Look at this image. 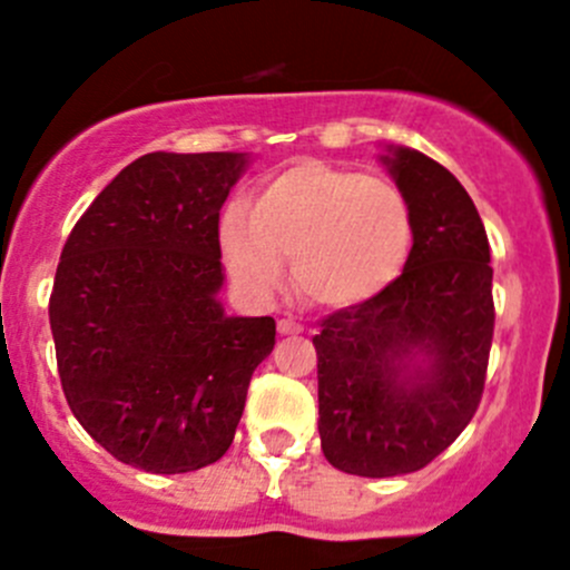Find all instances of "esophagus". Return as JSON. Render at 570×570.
<instances>
[{
  "label": "esophagus",
  "mask_w": 570,
  "mask_h": 570,
  "mask_svg": "<svg viewBox=\"0 0 570 570\" xmlns=\"http://www.w3.org/2000/svg\"><path fill=\"white\" fill-rule=\"evenodd\" d=\"M303 325H297L295 320H278V333L281 336H295V333H301Z\"/></svg>",
  "instance_id": "1"
}]
</instances>
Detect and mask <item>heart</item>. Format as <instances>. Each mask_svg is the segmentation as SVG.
<instances>
[{"label":"heart","instance_id":"b5f03b06","mask_svg":"<svg viewBox=\"0 0 570 570\" xmlns=\"http://www.w3.org/2000/svg\"><path fill=\"white\" fill-rule=\"evenodd\" d=\"M413 243L411 206L392 181L322 159L262 178L248 212H223L220 248L253 301H273L292 258L303 301L353 308L400 278Z\"/></svg>","mask_w":570,"mask_h":570}]
</instances>
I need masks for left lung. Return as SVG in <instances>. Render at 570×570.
Returning a JSON list of instances; mask_svg holds the SVG:
<instances>
[{"label":"left lung","mask_w":570,"mask_h":570,"mask_svg":"<svg viewBox=\"0 0 570 570\" xmlns=\"http://www.w3.org/2000/svg\"><path fill=\"white\" fill-rule=\"evenodd\" d=\"M383 165L411 206L413 248L372 301L314 336L327 463L396 476L439 458L476 413L493 338L491 248L474 200L444 165L389 148Z\"/></svg>","instance_id":"obj_1"}]
</instances>
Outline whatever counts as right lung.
<instances>
[{"label": "right lung", "instance_id": "add662e5", "mask_svg": "<svg viewBox=\"0 0 570 570\" xmlns=\"http://www.w3.org/2000/svg\"><path fill=\"white\" fill-rule=\"evenodd\" d=\"M234 151H154L126 165L73 226L49 297L73 416L120 463L184 474L220 461L273 317H228L220 209Z\"/></svg>", "mask_w": 570, "mask_h": 570}]
</instances>
